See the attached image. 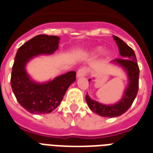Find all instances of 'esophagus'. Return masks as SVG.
Listing matches in <instances>:
<instances>
[{
	"instance_id": "34e87169",
	"label": "esophagus",
	"mask_w": 153,
	"mask_h": 153,
	"mask_svg": "<svg viewBox=\"0 0 153 153\" xmlns=\"http://www.w3.org/2000/svg\"><path fill=\"white\" fill-rule=\"evenodd\" d=\"M86 74H87V71H86L85 68H81V69H79V70L78 71V72H77L76 76L78 79H79V78H82V77L85 76Z\"/></svg>"
}]
</instances>
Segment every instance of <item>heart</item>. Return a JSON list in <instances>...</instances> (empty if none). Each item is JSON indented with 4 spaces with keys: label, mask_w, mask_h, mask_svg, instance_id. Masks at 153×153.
<instances>
[{
    "label": "heart",
    "mask_w": 153,
    "mask_h": 153,
    "mask_svg": "<svg viewBox=\"0 0 153 153\" xmlns=\"http://www.w3.org/2000/svg\"><path fill=\"white\" fill-rule=\"evenodd\" d=\"M100 51L102 52L101 53H100ZM89 53L92 55V56H96L97 54L100 53L101 56L105 58V59H108V58H110L113 56V52L110 49H103L101 51V48L100 47H97V48H92L89 52Z\"/></svg>",
    "instance_id": "heart-1"
}]
</instances>
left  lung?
Here are the masks:
<instances>
[{
	"label": "left lung",
	"mask_w": 153,
	"mask_h": 153,
	"mask_svg": "<svg viewBox=\"0 0 153 153\" xmlns=\"http://www.w3.org/2000/svg\"><path fill=\"white\" fill-rule=\"evenodd\" d=\"M113 38L117 44L119 53L123 59L113 60L110 64L122 68L127 77V84L124 89L123 97L117 102L111 105H105L91 99L88 93L86 95V101L91 111L105 117H118L126 113L132 105L139 90L140 69L137 64L134 50L117 36H113ZM93 79H95V78H93ZM88 81L89 82H91V79H89Z\"/></svg>",
	"instance_id": "obj_1"
}]
</instances>
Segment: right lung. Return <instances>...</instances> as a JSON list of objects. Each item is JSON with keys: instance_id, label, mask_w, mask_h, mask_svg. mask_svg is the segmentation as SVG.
Listing matches in <instances>:
<instances>
[{"instance_id": "add662e5", "label": "right lung", "mask_w": 153, "mask_h": 153, "mask_svg": "<svg viewBox=\"0 0 153 153\" xmlns=\"http://www.w3.org/2000/svg\"><path fill=\"white\" fill-rule=\"evenodd\" d=\"M60 37L38 35L27 41L17 51L11 87L20 105L32 114H50L62 102L68 88L75 82L74 71H69L53 79L39 82L31 79L27 65L34 57L53 54L59 48Z\"/></svg>"}]
</instances>
